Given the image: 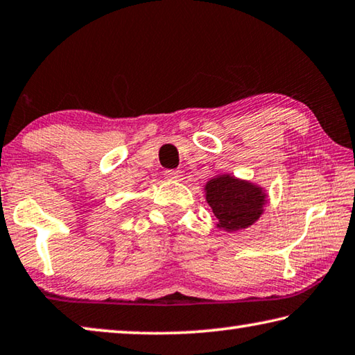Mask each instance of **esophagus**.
Returning a JSON list of instances; mask_svg holds the SVG:
<instances>
[{
    "label": "esophagus",
    "mask_w": 355,
    "mask_h": 355,
    "mask_svg": "<svg viewBox=\"0 0 355 355\" xmlns=\"http://www.w3.org/2000/svg\"><path fill=\"white\" fill-rule=\"evenodd\" d=\"M164 175H166V178L180 182V180H182V177H183V172L182 171H177V169H171V171H166Z\"/></svg>",
    "instance_id": "obj_1"
}]
</instances>
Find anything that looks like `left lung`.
Masks as SVG:
<instances>
[{"instance_id":"left-lung-1","label":"left lung","mask_w":355,"mask_h":355,"mask_svg":"<svg viewBox=\"0 0 355 355\" xmlns=\"http://www.w3.org/2000/svg\"><path fill=\"white\" fill-rule=\"evenodd\" d=\"M205 197L218 218V227L233 233L260 219L268 194L260 186L224 173L205 184Z\"/></svg>"}]
</instances>
